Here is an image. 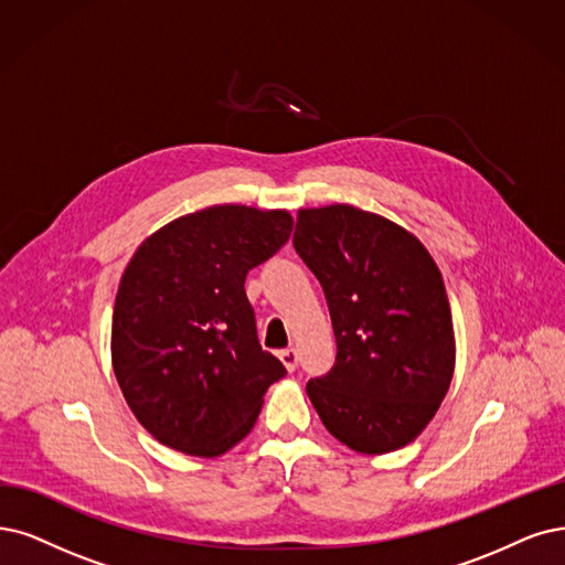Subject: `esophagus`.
Wrapping results in <instances>:
<instances>
[{
	"label": "esophagus",
	"mask_w": 565,
	"mask_h": 565,
	"mask_svg": "<svg viewBox=\"0 0 565 565\" xmlns=\"http://www.w3.org/2000/svg\"><path fill=\"white\" fill-rule=\"evenodd\" d=\"M279 359H281V363H284V367H286L288 372H294V370L298 367V361H300L296 349H284V351H279Z\"/></svg>",
	"instance_id": "1"
}]
</instances>
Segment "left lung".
Returning <instances> with one entry per match:
<instances>
[{
    "instance_id": "8db88e82",
    "label": "left lung",
    "mask_w": 565,
    "mask_h": 565,
    "mask_svg": "<svg viewBox=\"0 0 565 565\" xmlns=\"http://www.w3.org/2000/svg\"><path fill=\"white\" fill-rule=\"evenodd\" d=\"M294 246L328 300L338 359L307 395L332 437L359 454L424 433L456 367L440 269L407 227L353 204L300 209Z\"/></svg>"
}]
</instances>
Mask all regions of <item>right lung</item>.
<instances>
[{
	"label": "right lung",
	"instance_id": "1",
	"mask_svg": "<svg viewBox=\"0 0 565 565\" xmlns=\"http://www.w3.org/2000/svg\"><path fill=\"white\" fill-rule=\"evenodd\" d=\"M290 230L286 209L214 204L137 246L116 294L111 365L125 403L160 445L216 458L254 428L286 367L260 349L244 279Z\"/></svg>",
	"mask_w": 565,
	"mask_h": 565
}]
</instances>
